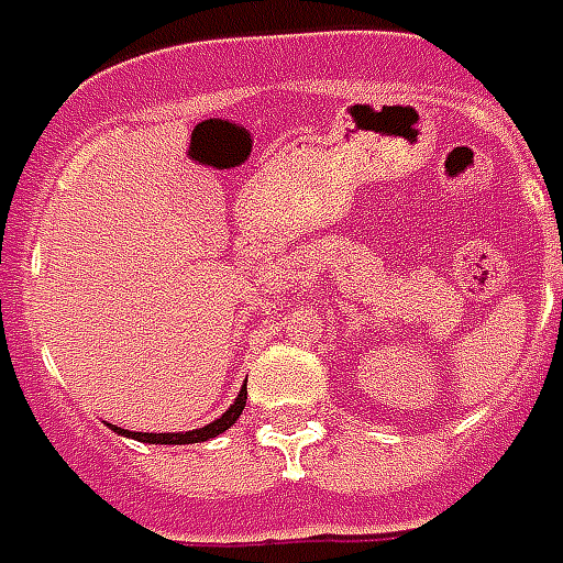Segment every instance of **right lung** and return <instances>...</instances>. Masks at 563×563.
Returning <instances> with one entry per match:
<instances>
[{
  "label": "right lung",
  "instance_id": "1",
  "mask_svg": "<svg viewBox=\"0 0 563 563\" xmlns=\"http://www.w3.org/2000/svg\"><path fill=\"white\" fill-rule=\"evenodd\" d=\"M243 407H246V386L240 388V395L231 404L225 416H219L217 421H210L207 427H198V430H189V433H130V430H118V433H126V437L139 439V442H156V445H189V442H207V439L225 433L228 427L236 424V418L243 416Z\"/></svg>",
  "mask_w": 563,
  "mask_h": 563
}]
</instances>
